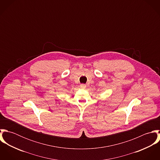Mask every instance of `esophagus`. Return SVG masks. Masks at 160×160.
I'll use <instances>...</instances> for the list:
<instances>
[{
  "mask_svg": "<svg viewBox=\"0 0 160 160\" xmlns=\"http://www.w3.org/2000/svg\"><path fill=\"white\" fill-rule=\"evenodd\" d=\"M80 88H81V89H86V85L84 84H81L80 85Z\"/></svg>",
  "mask_w": 160,
  "mask_h": 160,
  "instance_id": "esophagus-1",
  "label": "esophagus"
}]
</instances>
